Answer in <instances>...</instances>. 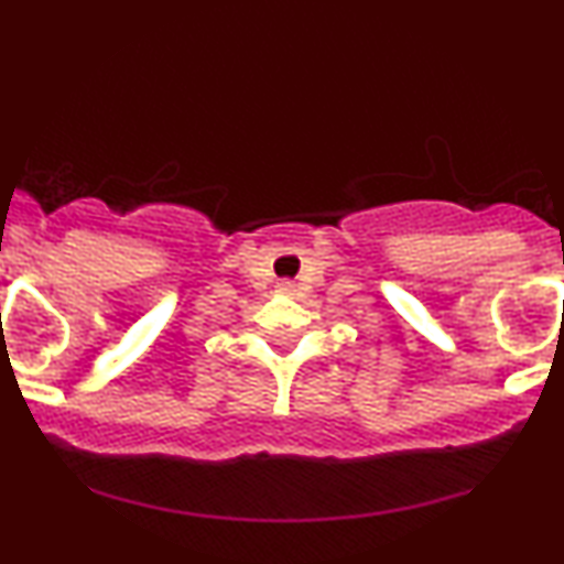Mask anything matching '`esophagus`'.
Returning <instances> with one entry per match:
<instances>
[{"label": "esophagus", "mask_w": 564, "mask_h": 564, "mask_svg": "<svg viewBox=\"0 0 564 564\" xmlns=\"http://www.w3.org/2000/svg\"><path fill=\"white\" fill-rule=\"evenodd\" d=\"M275 291H278V294H294V283H291V281H281V283H278V286H275Z\"/></svg>", "instance_id": "1"}]
</instances>
